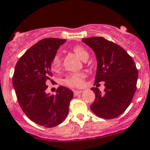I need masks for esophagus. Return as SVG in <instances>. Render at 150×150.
Masks as SVG:
<instances>
[{
  "label": "esophagus",
  "instance_id": "obj_1",
  "mask_svg": "<svg viewBox=\"0 0 150 150\" xmlns=\"http://www.w3.org/2000/svg\"><path fill=\"white\" fill-rule=\"evenodd\" d=\"M82 92V91H81V90H75V91H74V94L75 96L76 95H79V94H81Z\"/></svg>",
  "mask_w": 150,
  "mask_h": 150
}]
</instances>
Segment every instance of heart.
I'll return each mask as SVG.
<instances>
[{"instance_id":"obj_1","label":"heart","mask_w":150,"mask_h":150,"mask_svg":"<svg viewBox=\"0 0 150 150\" xmlns=\"http://www.w3.org/2000/svg\"><path fill=\"white\" fill-rule=\"evenodd\" d=\"M74 52L77 56H79L82 60H86L88 57V53L87 50L83 48L81 46H75L73 47ZM52 69L54 70H57L60 67V58L58 54H56L52 60ZM85 78V75L84 73L78 72V73H74L67 75V76L63 79L62 83L66 86L70 88H79L83 86Z\"/></svg>"}]
</instances>
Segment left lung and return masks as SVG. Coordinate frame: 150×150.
<instances>
[{
    "label": "left lung",
    "mask_w": 150,
    "mask_h": 150,
    "mask_svg": "<svg viewBox=\"0 0 150 150\" xmlns=\"http://www.w3.org/2000/svg\"><path fill=\"white\" fill-rule=\"evenodd\" d=\"M95 52L97 69L95 84L104 81V92L97 88L90 108L97 116L111 119L119 116L132 101L137 88L138 72L133 58L122 47L103 37L82 39Z\"/></svg>",
    "instance_id": "8db88e82"
}]
</instances>
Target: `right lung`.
Listing matches in <instances>:
<instances>
[{
	"label": "right lung",
	"instance_id": "right-lung-1",
	"mask_svg": "<svg viewBox=\"0 0 150 150\" xmlns=\"http://www.w3.org/2000/svg\"><path fill=\"white\" fill-rule=\"evenodd\" d=\"M66 39L47 38L39 41L23 54L16 65L12 85L20 108L40 126L54 127L66 119L74 92L59 86L56 95L46 93L51 80V62Z\"/></svg>",
	"mask_w": 150,
	"mask_h": 150
}]
</instances>
